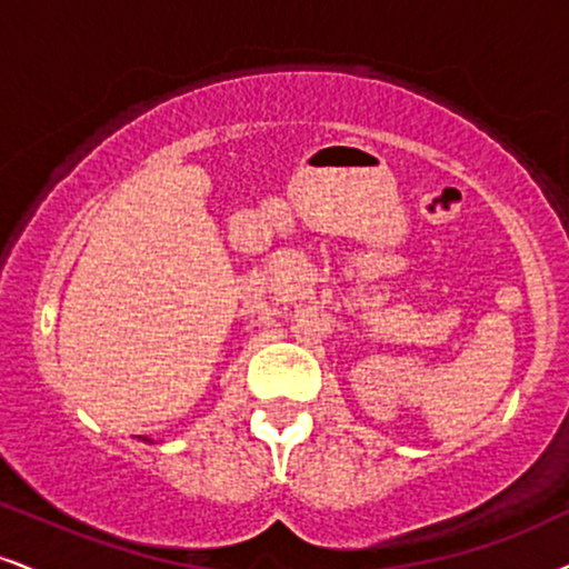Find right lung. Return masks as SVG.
Listing matches in <instances>:
<instances>
[{
  "label": "right lung",
  "mask_w": 569,
  "mask_h": 569,
  "mask_svg": "<svg viewBox=\"0 0 569 569\" xmlns=\"http://www.w3.org/2000/svg\"><path fill=\"white\" fill-rule=\"evenodd\" d=\"M144 440H147V438H144ZM150 443H152V440H150Z\"/></svg>",
  "instance_id": "right-lung-1"
}]
</instances>
